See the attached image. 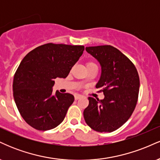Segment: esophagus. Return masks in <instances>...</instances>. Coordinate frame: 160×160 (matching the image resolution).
<instances>
[{
	"label": "esophagus",
	"mask_w": 160,
	"mask_h": 160,
	"mask_svg": "<svg viewBox=\"0 0 160 160\" xmlns=\"http://www.w3.org/2000/svg\"><path fill=\"white\" fill-rule=\"evenodd\" d=\"M80 98H82V95H74L75 100H78V99Z\"/></svg>",
	"instance_id": "1"
}]
</instances>
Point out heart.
<instances>
[{
  "mask_svg": "<svg viewBox=\"0 0 160 160\" xmlns=\"http://www.w3.org/2000/svg\"><path fill=\"white\" fill-rule=\"evenodd\" d=\"M94 65H95V64L94 63V62H87V63H86V66Z\"/></svg>",
  "mask_w": 160,
  "mask_h": 160,
  "instance_id": "heart-1",
  "label": "heart"
}]
</instances>
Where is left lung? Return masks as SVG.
Segmentation results:
<instances>
[{
    "label": "left lung",
    "mask_w": 160,
    "mask_h": 160,
    "mask_svg": "<svg viewBox=\"0 0 160 160\" xmlns=\"http://www.w3.org/2000/svg\"><path fill=\"white\" fill-rule=\"evenodd\" d=\"M86 50L102 66L95 87L104 93V98L89 97L84 119L95 131L111 132L122 126L135 110L140 86L138 73L129 58L112 46L89 47Z\"/></svg>",
    "instance_id": "1"
}]
</instances>
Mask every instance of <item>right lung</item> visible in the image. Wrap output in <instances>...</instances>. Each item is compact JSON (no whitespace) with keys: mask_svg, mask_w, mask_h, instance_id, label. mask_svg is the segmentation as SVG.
I'll use <instances>...</instances> for the list:
<instances>
[{"mask_svg":"<svg viewBox=\"0 0 160 160\" xmlns=\"http://www.w3.org/2000/svg\"><path fill=\"white\" fill-rule=\"evenodd\" d=\"M84 50L83 46L41 45L24 57L15 74L12 91L24 120L35 129L47 131L65 119L74 95L52 94L54 80L65 78Z\"/></svg>","mask_w":160,"mask_h":160,"instance_id":"add662e5","label":"right lung"}]
</instances>
